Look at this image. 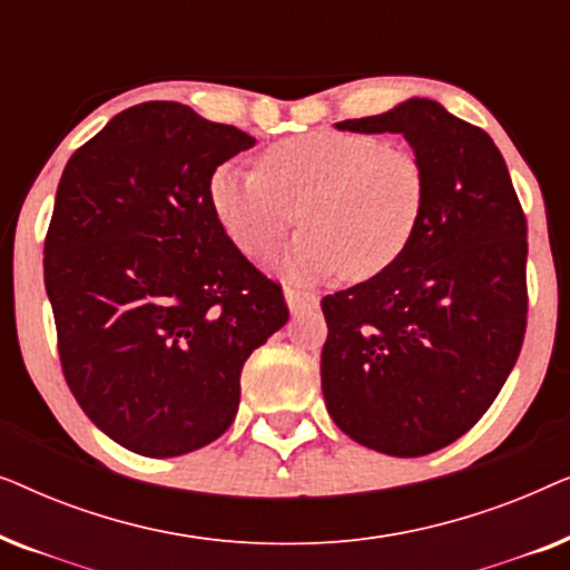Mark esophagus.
<instances>
[{
    "mask_svg": "<svg viewBox=\"0 0 570 570\" xmlns=\"http://www.w3.org/2000/svg\"><path fill=\"white\" fill-rule=\"evenodd\" d=\"M285 301H287V308H291L293 314H301V311H311L318 306L316 293L295 291V287H285Z\"/></svg>",
    "mask_w": 570,
    "mask_h": 570,
    "instance_id": "esophagus-1",
    "label": "esophagus"
}]
</instances>
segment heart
Wrapping results in <instances>:
<instances>
[{
    "mask_svg": "<svg viewBox=\"0 0 570 570\" xmlns=\"http://www.w3.org/2000/svg\"><path fill=\"white\" fill-rule=\"evenodd\" d=\"M207 197L220 230L248 259H264L301 217L306 228L279 262L287 277L368 279L415 238L428 176L407 147L365 131L314 129L269 145L259 168L217 166Z\"/></svg>",
    "mask_w": 570,
    "mask_h": 570,
    "instance_id": "1",
    "label": "heart"
}]
</instances>
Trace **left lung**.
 <instances>
[{"mask_svg": "<svg viewBox=\"0 0 570 570\" xmlns=\"http://www.w3.org/2000/svg\"><path fill=\"white\" fill-rule=\"evenodd\" d=\"M407 139L428 176L415 238L381 275L326 295V410L389 456L433 454L485 415L527 332V217L488 131L435 100L340 121Z\"/></svg>", "mask_w": 570, "mask_h": 570, "instance_id": "8db88e82", "label": "left lung"}]
</instances>
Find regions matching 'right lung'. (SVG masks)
Returning a JSON list of instances; mask_svg holds the SVG:
<instances>
[{"label":"right lung","mask_w":570,"mask_h":570,"mask_svg":"<svg viewBox=\"0 0 570 570\" xmlns=\"http://www.w3.org/2000/svg\"><path fill=\"white\" fill-rule=\"evenodd\" d=\"M254 142L150 100L116 114L61 174L43 244L61 371L85 415L135 454L220 439L246 357L287 322L283 287L209 209L213 170Z\"/></svg>","instance_id":"right-lung-1"}]
</instances>
